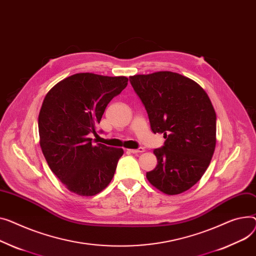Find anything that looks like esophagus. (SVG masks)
<instances>
[{"label": "esophagus", "instance_id": "esophagus-1", "mask_svg": "<svg viewBox=\"0 0 256 256\" xmlns=\"http://www.w3.org/2000/svg\"><path fill=\"white\" fill-rule=\"evenodd\" d=\"M128 151L130 153H142V152L145 151V149H144L143 147H140V148H138V149H128Z\"/></svg>", "mask_w": 256, "mask_h": 256}]
</instances>
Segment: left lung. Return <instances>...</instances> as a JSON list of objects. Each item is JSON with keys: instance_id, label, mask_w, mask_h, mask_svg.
<instances>
[{"instance_id": "1", "label": "left lung", "mask_w": 256, "mask_h": 256, "mask_svg": "<svg viewBox=\"0 0 256 256\" xmlns=\"http://www.w3.org/2000/svg\"><path fill=\"white\" fill-rule=\"evenodd\" d=\"M130 81L152 132L166 139L153 151L158 166L146 177L166 194H182L202 178L213 156L216 113L211 100L196 82L174 72L134 75Z\"/></svg>"}]
</instances>
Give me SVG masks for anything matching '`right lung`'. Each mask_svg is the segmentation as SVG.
<instances>
[{"label": "right lung", "mask_w": 256, "mask_h": 256, "mask_svg": "<svg viewBox=\"0 0 256 256\" xmlns=\"http://www.w3.org/2000/svg\"><path fill=\"white\" fill-rule=\"evenodd\" d=\"M124 76L109 77L78 73L51 88L39 113L40 146L52 173L70 192L92 196L109 185L122 148L94 145L90 134H96L110 100L128 85Z\"/></svg>", "instance_id": "add662e5"}]
</instances>
